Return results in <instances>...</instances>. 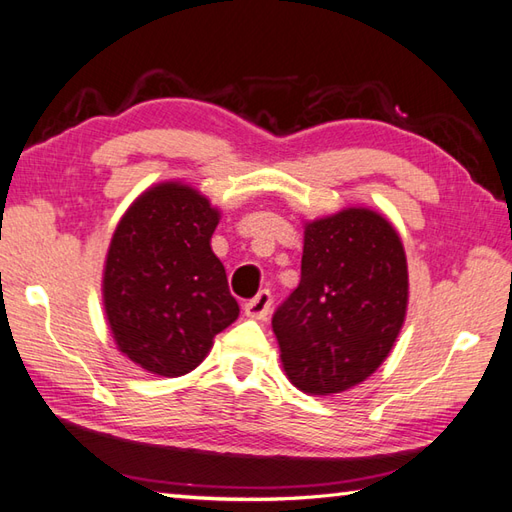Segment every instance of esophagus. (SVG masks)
I'll return each instance as SVG.
<instances>
[{
  "label": "esophagus",
  "mask_w": 512,
  "mask_h": 512,
  "mask_svg": "<svg viewBox=\"0 0 512 512\" xmlns=\"http://www.w3.org/2000/svg\"><path fill=\"white\" fill-rule=\"evenodd\" d=\"M269 309H271V293L260 291L256 298H252L245 304V315L252 317V320H267Z\"/></svg>",
  "instance_id": "34e87169"
}]
</instances>
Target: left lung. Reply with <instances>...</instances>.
Segmentation results:
<instances>
[{"label": "left lung", "mask_w": 512, "mask_h": 512, "mask_svg": "<svg viewBox=\"0 0 512 512\" xmlns=\"http://www.w3.org/2000/svg\"><path fill=\"white\" fill-rule=\"evenodd\" d=\"M407 298L401 236L379 212L306 223L300 285L271 317L289 381L317 396L366 381L401 333Z\"/></svg>", "instance_id": "obj_1"}]
</instances>
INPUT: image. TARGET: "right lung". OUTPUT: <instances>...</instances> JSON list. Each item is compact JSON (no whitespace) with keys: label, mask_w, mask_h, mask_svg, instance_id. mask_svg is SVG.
Returning a JSON list of instances; mask_svg holds the SVG:
<instances>
[{"label":"right lung","mask_w":512,"mask_h":512,"mask_svg":"<svg viewBox=\"0 0 512 512\" xmlns=\"http://www.w3.org/2000/svg\"><path fill=\"white\" fill-rule=\"evenodd\" d=\"M219 217L199 190L164 181L142 192L113 232L102 276L113 342L160 377L195 370L238 317L210 247Z\"/></svg>","instance_id":"1"}]
</instances>
